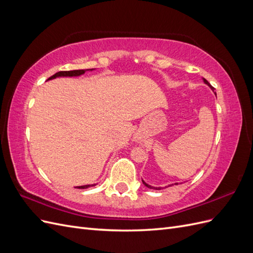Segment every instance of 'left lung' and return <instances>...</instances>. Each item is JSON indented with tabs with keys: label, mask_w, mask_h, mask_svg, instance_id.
<instances>
[{
	"label": "left lung",
	"mask_w": 253,
	"mask_h": 253,
	"mask_svg": "<svg viewBox=\"0 0 253 253\" xmlns=\"http://www.w3.org/2000/svg\"><path fill=\"white\" fill-rule=\"evenodd\" d=\"M203 81H204V83L205 84H207V85H208L213 91H214V87L211 85V84L208 82V81H207L205 78H203ZM214 94H215V93H214ZM216 95V94H215ZM142 182H143V185L145 186V187H148V188H150V189H154V190H162V187H152V186H150V185H148V183L147 182H145L143 179H142ZM174 185H178V182H175V183H170V185H168V186H166L165 188H168V187H172V186H174Z\"/></svg>",
	"instance_id": "obj_1"
}]
</instances>
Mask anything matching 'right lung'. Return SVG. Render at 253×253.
Masks as SVG:
<instances>
[{"mask_svg":"<svg viewBox=\"0 0 253 253\" xmlns=\"http://www.w3.org/2000/svg\"><path fill=\"white\" fill-rule=\"evenodd\" d=\"M86 71H94V68H89V70H76V71H70V72H59L56 73L53 76H51L50 78L47 79L48 80H52V79H56L59 77H79V76L83 75ZM97 183H93V185H84V186H78L76 187L77 189H87L89 187H94L96 186Z\"/></svg>","mask_w":253,"mask_h":253,"instance_id":"obj_1","label":"right lung"}]
</instances>
